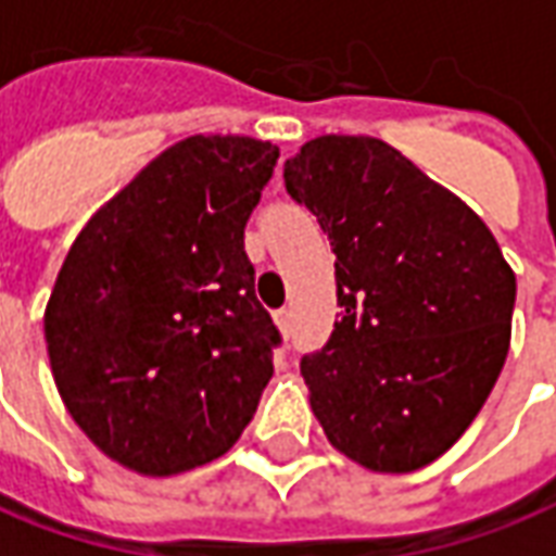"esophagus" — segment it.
I'll list each match as a JSON object with an SVG mask.
<instances>
[{
	"label": "esophagus",
	"instance_id": "esophagus-1",
	"mask_svg": "<svg viewBox=\"0 0 556 556\" xmlns=\"http://www.w3.org/2000/svg\"><path fill=\"white\" fill-rule=\"evenodd\" d=\"M274 321H277V328L282 337H291V309H277V313H274Z\"/></svg>",
	"mask_w": 556,
	"mask_h": 556
}]
</instances>
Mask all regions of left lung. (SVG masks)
Returning <instances> with one entry per match:
<instances>
[{
	"mask_svg": "<svg viewBox=\"0 0 556 556\" xmlns=\"http://www.w3.org/2000/svg\"><path fill=\"white\" fill-rule=\"evenodd\" d=\"M282 177L331 240L343 306L301 361L309 409L372 472L433 464L506 364L515 270L479 213L379 138H313Z\"/></svg>",
	"mask_w": 556,
	"mask_h": 556,
	"instance_id": "left-lung-1",
	"label": "left lung"
}]
</instances>
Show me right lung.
<instances>
[{
  "label": "right lung",
  "instance_id": "right-lung-1",
  "mask_svg": "<svg viewBox=\"0 0 556 556\" xmlns=\"http://www.w3.org/2000/svg\"><path fill=\"white\" fill-rule=\"evenodd\" d=\"M279 147L192 135L89 216L45 309L75 425L141 476L223 457L274 376L279 331L255 298L243 228Z\"/></svg>",
  "mask_w": 556,
  "mask_h": 556
}]
</instances>
